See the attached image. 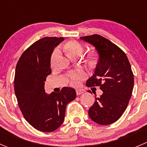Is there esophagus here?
Segmentation results:
<instances>
[{
    "mask_svg": "<svg viewBox=\"0 0 147 147\" xmlns=\"http://www.w3.org/2000/svg\"><path fill=\"white\" fill-rule=\"evenodd\" d=\"M84 92H85V90H84L83 89H78L76 90V94L78 95H81L82 93H83Z\"/></svg>",
    "mask_w": 147,
    "mask_h": 147,
    "instance_id": "obj_1",
    "label": "esophagus"
}]
</instances>
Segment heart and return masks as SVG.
Returning a JSON list of instances; mask_svg holds the SVG:
<instances>
[{
  "label": "heart",
  "mask_w": 147,
  "mask_h": 147,
  "mask_svg": "<svg viewBox=\"0 0 147 147\" xmlns=\"http://www.w3.org/2000/svg\"><path fill=\"white\" fill-rule=\"evenodd\" d=\"M63 49L71 58L78 57L80 56L82 51H83V47L81 45V44L75 40H71L67 42L64 45ZM58 55H59V49H55L52 53V57H51V62L52 64L54 63ZM94 59H95V58L91 57L92 62L94 61ZM85 77H86V74L82 69H78V70L74 71V72H71L69 74V82L72 85L77 86L80 83L81 80L85 79Z\"/></svg>",
  "instance_id": "obj_1"
}]
</instances>
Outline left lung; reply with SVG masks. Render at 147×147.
Returning <instances> with one entry per match:
<instances>
[{
    "label": "left lung",
    "mask_w": 147,
    "mask_h": 147,
    "mask_svg": "<svg viewBox=\"0 0 147 147\" xmlns=\"http://www.w3.org/2000/svg\"><path fill=\"white\" fill-rule=\"evenodd\" d=\"M92 45L99 55L95 73L87 80L88 87L99 86L100 98L90 108L91 120L109 125L119 120L129 104L134 88V74L126 54L111 41L93 34L80 38Z\"/></svg>",
    "instance_id": "1"
}]
</instances>
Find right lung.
I'll return each mask as SVG.
<instances>
[{
    "label": "right lung",
    "instance_id": "add662e5",
    "mask_svg": "<svg viewBox=\"0 0 147 147\" xmlns=\"http://www.w3.org/2000/svg\"><path fill=\"white\" fill-rule=\"evenodd\" d=\"M63 37H44L34 42L21 55L17 62L14 90L26 120L40 131L52 132L62 124L65 109L76 98L74 88L65 87L60 92L47 94V77L52 73L51 56Z\"/></svg>",
    "mask_w": 147,
    "mask_h": 147
}]
</instances>
